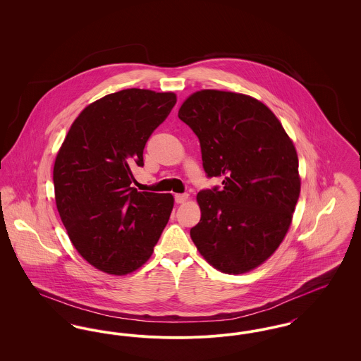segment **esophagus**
<instances>
[{
    "instance_id": "34e87169",
    "label": "esophagus",
    "mask_w": 361,
    "mask_h": 361,
    "mask_svg": "<svg viewBox=\"0 0 361 361\" xmlns=\"http://www.w3.org/2000/svg\"><path fill=\"white\" fill-rule=\"evenodd\" d=\"M187 199H188V193H177V195H174V202L177 204L184 203Z\"/></svg>"
}]
</instances>
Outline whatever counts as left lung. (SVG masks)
Here are the masks:
<instances>
[{"label": "left lung", "mask_w": 361, "mask_h": 361, "mask_svg": "<svg viewBox=\"0 0 361 361\" xmlns=\"http://www.w3.org/2000/svg\"><path fill=\"white\" fill-rule=\"evenodd\" d=\"M178 118L199 137L207 177L224 178L197 193L202 218L190 238L214 268L247 272L290 228L300 193L295 146L267 105L240 93L196 92Z\"/></svg>", "instance_id": "obj_1"}]
</instances>
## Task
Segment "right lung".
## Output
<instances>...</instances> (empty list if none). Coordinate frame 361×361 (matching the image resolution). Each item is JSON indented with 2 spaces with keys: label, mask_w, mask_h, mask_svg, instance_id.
<instances>
[{
  "label": "right lung",
  "mask_w": 361,
  "mask_h": 361,
  "mask_svg": "<svg viewBox=\"0 0 361 361\" xmlns=\"http://www.w3.org/2000/svg\"><path fill=\"white\" fill-rule=\"evenodd\" d=\"M177 102L174 93L124 89L87 105L54 165L55 202L70 240L94 268L127 275L142 267L169 221L171 193L137 192L133 168Z\"/></svg>",
  "instance_id": "1"
}]
</instances>
